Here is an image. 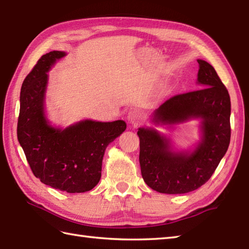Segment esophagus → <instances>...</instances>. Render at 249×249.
I'll return each instance as SVG.
<instances>
[{
	"label": "esophagus",
	"instance_id": "34e87169",
	"mask_svg": "<svg viewBox=\"0 0 249 249\" xmlns=\"http://www.w3.org/2000/svg\"><path fill=\"white\" fill-rule=\"evenodd\" d=\"M141 113L138 110H131L128 112V115H127V119H128V122L130 124L138 125L141 122Z\"/></svg>",
	"mask_w": 249,
	"mask_h": 249
}]
</instances>
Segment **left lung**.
Wrapping results in <instances>:
<instances>
[{
	"label": "left lung",
	"mask_w": 249,
	"mask_h": 249,
	"mask_svg": "<svg viewBox=\"0 0 249 249\" xmlns=\"http://www.w3.org/2000/svg\"><path fill=\"white\" fill-rule=\"evenodd\" d=\"M200 89L177 94L154 112L153 122L179 124L201 120V141L193 152L175 153L170 139L152 128H139L141 174L159 193L183 194L205 184L221 162L230 143V96L210 63L198 59Z\"/></svg>",
	"instance_id": "left-lung-1"
}]
</instances>
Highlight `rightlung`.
Listing matches in <instances>:
<instances>
[{
	"label": "right lung",
	"mask_w": 249,
	"mask_h": 249,
	"mask_svg": "<svg viewBox=\"0 0 249 249\" xmlns=\"http://www.w3.org/2000/svg\"><path fill=\"white\" fill-rule=\"evenodd\" d=\"M60 51L43 55L22 84L17 135L34 175L48 186L68 193L93 189L102 176L108 144L126 129L122 120H86L65 129L55 128L44 115L48 72Z\"/></svg>",
	"instance_id": "add662e5"
}]
</instances>
